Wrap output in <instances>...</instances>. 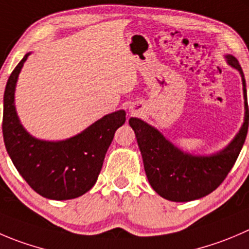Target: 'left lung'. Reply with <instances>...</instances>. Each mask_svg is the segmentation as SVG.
Here are the masks:
<instances>
[{"label": "left lung", "mask_w": 249, "mask_h": 249, "mask_svg": "<svg viewBox=\"0 0 249 249\" xmlns=\"http://www.w3.org/2000/svg\"><path fill=\"white\" fill-rule=\"evenodd\" d=\"M226 58L228 63L242 76L246 113L240 132L220 153L209 157L183 153L151 125L137 118H130L129 124L136 134L147 178L163 198L189 202L209 195L225 180L242 149L249 124L246 80L238 60L232 55H226Z\"/></svg>", "instance_id": "obj_1"}]
</instances>
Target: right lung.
<instances>
[{
    "mask_svg": "<svg viewBox=\"0 0 249 249\" xmlns=\"http://www.w3.org/2000/svg\"><path fill=\"white\" fill-rule=\"evenodd\" d=\"M28 55L12 71L4 90L2 132L7 152L19 174L38 195L57 201L76 198L97 181L115 131L126 120L125 112L106 115L66 141L34 139L19 123L14 107L17 79Z\"/></svg>",
    "mask_w": 249,
    "mask_h": 249,
    "instance_id": "add662e5",
    "label": "right lung"
}]
</instances>
